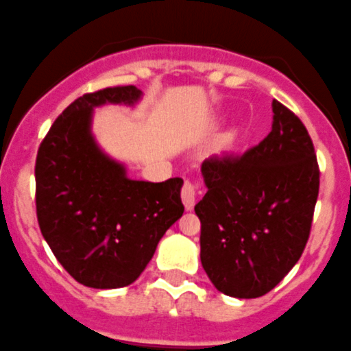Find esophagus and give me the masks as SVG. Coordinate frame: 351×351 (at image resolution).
Returning <instances> with one entry per match:
<instances>
[{
    "instance_id": "34e87169",
    "label": "esophagus",
    "mask_w": 351,
    "mask_h": 351,
    "mask_svg": "<svg viewBox=\"0 0 351 351\" xmlns=\"http://www.w3.org/2000/svg\"><path fill=\"white\" fill-rule=\"evenodd\" d=\"M198 193H199L198 182L184 181V186H182V189H181V196H182V203H184L186 210H191L193 206H195Z\"/></svg>"
}]
</instances>
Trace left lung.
Here are the masks:
<instances>
[{
    "label": "left lung",
    "mask_w": 351,
    "mask_h": 351,
    "mask_svg": "<svg viewBox=\"0 0 351 351\" xmlns=\"http://www.w3.org/2000/svg\"><path fill=\"white\" fill-rule=\"evenodd\" d=\"M272 131L241 155L202 163L206 195L196 203L199 258L220 293L258 298L305 250L319 196V163L302 120L278 99Z\"/></svg>",
    "instance_id": "8db88e82"
}]
</instances>
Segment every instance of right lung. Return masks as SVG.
I'll list each match as a JSON object with an SVG mask.
<instances>
[{
	"instance_id": "add662e5",
	"label": "right lung",
	"mask_w": 351,
	"mask_h": 351,
	"mask_svg": "<svg viewBox=\"0 0 351 351\" xmlns=\"http://www.w3.org/2000/svg\"><path fill=\"white\" fill-rule=\"evenodd\" d=\"M136 86L88 93L53 122L36 158V213L63 269L88 288H123L141 276L167 229L184 212L182 179L132 181L99 149L93 108L134 105Z\"/></svg>"
}]
</instances>
